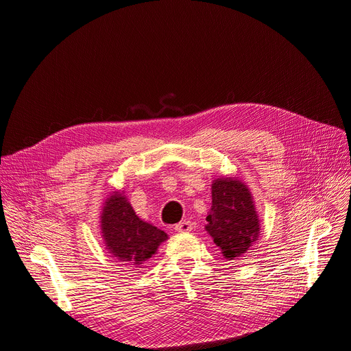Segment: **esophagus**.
Listing matches in <instances>:
<instances>
[{
	"mask_svg": "<svg viewBox=\"0 0 351 351\" xmlns=\"http://www.w3.org/2000/svg\"><path fill=\"white\" fill-rule=\"evenodd\" d=\"M192 230H193V224L189 219H184L182 222H178V224L176 226V231L177 232H189V231H192Z\"/></svg>",
	"mask_w": 351,
	"mask_h": 351,
	"instance_id": "1",
	"label": "esophagus"
}]
</instances>
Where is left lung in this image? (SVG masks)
<instances>
[{"mask_svg":"<svg viewBox=\"0 0 351 351\" xmlns=\"http://www.w3.org/2000/svg\"><path fill=\"white\" fill-rule=\"evenodd\" d=\"M210 190L212 206L205 230L222 256L234 261L259 240L261 221L252 192L239 177L226 176L215 178Z\"/></svg>","mask_w":351,"mask_h":351,"instance_id":"8db88e82","label":"left lung"}]
</instances>
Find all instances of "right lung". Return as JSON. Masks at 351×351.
I'll return each mask as SVG.
<instances>
[{
	"instance_id": "1",
	"label": "right lung",
	"mask_w": 351,
	"mask_h": 351,
	"mask_svg": "<svg viewBox=\"0 0 351 351\" xmlns=\"http://www.w3.org/2000/svg\"><path fill=\"white\" fill-rule=\"evenodd\" d=\"M105 249L121 265L141 268L168 239L167 232L136 215L124 192H112L101 210Z\"/></svg>"
}]
</instances>
